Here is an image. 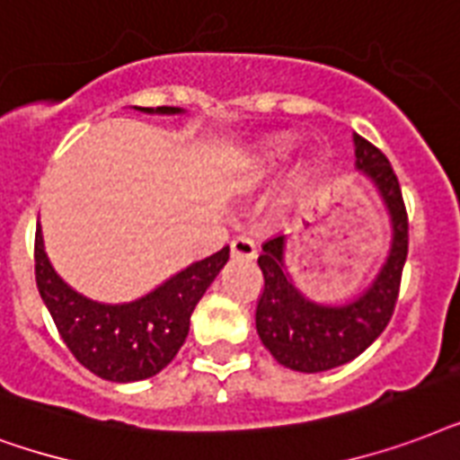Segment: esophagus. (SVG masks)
<instances>
[{
    "mask_svg": "<svg viewBox=\"0 0 460 460\" xmlns=\"http://www.w3.org/2000/svg\"><path fill=\"white\" fill-rule=\"evenodd\" d=\"M230 256L242 259V261H252V259H256V244L249 237H234L230 242Z\"/></svg>",
    "mask_w": 460,
    "mask_h": 460,
    "instance_id": "esophagus-1",
    "label": "esophagus"
}]
</instances>
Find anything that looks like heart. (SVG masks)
I'll return each instance as SVG.
<instances>
[{
	"instance_id": "obj_1",
	"label": "heart",
	"mask_w": 460,
	"mask_h": 460,
	"mask_svg": "<svg viewBox=\"0 0 460 460\" xmlns=\"http://www.w3.org/2000/svg\"><path fill=\"white\" fill-rule=\"evenodd\" d=\"M263 165H266V163H263Z\"/></svg>"
}]
</instances>
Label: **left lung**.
<instances>
[{"mask_svg":"<svg viewBox=\"0 0 460 460\" xmlns=\"http://www.w3.org/2000/svg\"><path fill=\"white\" fill-rule=\"evenodd\" d=\"M352 146L355 170L375 187L391 223L389 252L369 286L341 305L307 297L288 269L286 233L263 242L259 256L263 293L256 307V333L280 365L305 375L345 365L382 336L396 307L408 256V216L394 167L358 134H352Z\"/></svg>","mask_w":460,"mask_h":460,"instance_id":"8db88e82","label":"left lung"}]
</instances>
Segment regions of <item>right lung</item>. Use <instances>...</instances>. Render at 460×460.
<instances>
[{"mask_svg": "<svg viewBox=\"0 0 460 460\" xmlns=\"http://www.w3.org/2000/svg\"><path fill=\"white\" fill-rule=\"evenodd\" d=\"M146 115H184L181 108H137ZM230 247L190 263L151 293L129 302H98L78 293L49 261L42 227L35 230V283L71 355L93 375L117 384L155 376L172 362L190 333V316L220 269Z\"/></svg>", "mask_w": 460, "mask_h": 460, "instance_id": "right-lung-1", "label": "right lung"}]
</instances>
